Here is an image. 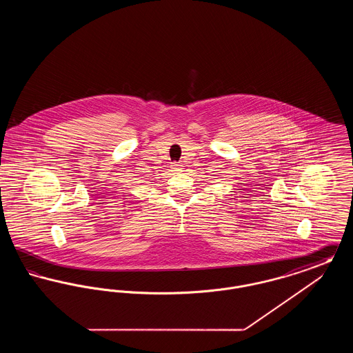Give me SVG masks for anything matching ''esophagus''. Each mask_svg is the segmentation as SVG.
Returning <instances> with one entry per match:
<instances>
[{"mask_svg": "<svg viewBox=\"0 0 353 353\" xmlns=\"http://www.w3.org/2000/svg\"><path fill=\"white\" fill-rule=\"evenodd\" d=\"M172 169H173V172H181L183 170V164L181 163H173L172 164Z\"/></svg>", "mask_w": 353, "mask_h": 353, "instance_id": "34e87169", "label": "esophagus"}]
</instances>
